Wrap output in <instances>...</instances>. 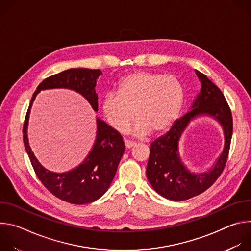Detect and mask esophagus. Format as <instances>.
<instances>
[{
    "label": "esophagus",
    "mask_w": 251,
    "mask_h": 251,
    "mask_svg": "<svg viewBox=\"0 0 251 251\" xmlns=\"http://www.w3.org/2000/svg\"><path fill=\"white\" fill-rule=\"evenodd\" d=\"M124 143H125V146H126L127 149H130V148H132L136 145L135 142H131V141H128V140H125Z\"/></svg>",
    "instance_id": "34e87169"
}]
</instances>
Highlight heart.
<instances>
[{"label":"heart","instance_id":"obj_1","mask_svg":"<svg viewBox=\"0 0 251 251\" xmlns=\"http://www.w3.org/2000/svg\"><path fill=\"white\" fill-rule=\"evenodd\" d=\"M184 99V87L177 77L141 70L126 75L117 93L104 95L101 111L106 122L120 133H125L136 117L131 133L144 137L151 131L169 129L180 115Z\"/></svg>","mask_w":251,"mask_h":251}]
</instances>
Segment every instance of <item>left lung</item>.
<instances>
[{"mask_svg":"<svg viewBox=\"0 0 251 251\" xmlns=\"http://www.w3.org/2000/svg\"><path fill=\"white\" fill-rule=\"evenodd\" d=\"M201 90L190 110L175 121L171 129L156 139L150 146L147 177L152 188L171 201H185L206 191L222 174L227 160L232 136V117L228 104L221 91L203 74L195 69ZM207 116L216 120L224 132V149L206 172H191L179 155V140L188 124L195 119Z\"/></svg>","mask_w":251,"mask_h":251,"instance_id":"left-lung-1","label":"left lung"}]
</instances>
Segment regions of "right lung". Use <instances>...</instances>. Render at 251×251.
<instances>
[{
    "label": "right lung",
    "mask_w": 251,
    "mask_h": 251,
    "mask_svg": "<svg viewBox=\"0 0 251 251\" xmlns=\"http://www.w3.org/2000/svg\"><path fill=\"white\" fill-rule=\"evenodd\" d=\"M102 75L100 69L70 68L46 78L34 91L24 123V144L32 168L43 185L56 198L75 204L95 201L109 189L125 151L123 138L118 131L96 118L94 144L81 164L64 173L46 169L29 147L27 125L32 103L42 90L65 88L82 95L94 111L98 110L95 86Z\"/></svg>",
    "instance_id": "right-lung-1"
}]
</instances>
